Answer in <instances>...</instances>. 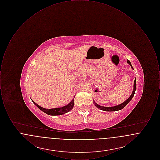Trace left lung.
Segmentation results:
<instances>
[{
    "mask_svg": "<svg viewBox=\"0 0 160 160\" xmlns=\"http://www.w3.org/2000/svg\"><path fill=\"white\" fill-rule=\"evenodd\" d=\"M127 63L130 65V66L131 67V68L133 69L132 65H131V63L130 62V61L129 60H127ZM136 79L135 78L134 80V88H133V91L132 92L131 95H130L129 98L128 99H127L126 101H125L123 103L119 104V105H118V106H116L110 107H104L98 105V104H97L95 101H93L94 102V104L95 106L97 107L98 108H99L100 110H104V111H107V112H114V111H118V110H120L122 109L123 107L126 106V105L129 102V101L132 99V98H133L134 95V93H135V92H136Z\"/></svg>",
    "mask_w": 160,
    "mask_h": 160,
    "instance_id": "left-lung-1",
    "label": "left lung"
}]
</instances>
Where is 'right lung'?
<instances>
[{"instance_id":"obj_1","label":"right lung","mask_w":160,"mask_h":160,"mask_svg":"<svg viewBox=\"0 0 160 160\" xmlns=\"http://www.w3.org/2000/svg\"><path fill=\"white\" fill-rule=\"evenodd\" d=\"M33 104L39 108L41 110H42L43 112H44L46 114L48 115H52V116H57V115H62V114H65L66 113H68L72 108H73L74 105V98L72 99V101L67 104V106L62 107H59V108H45L39 106L37 103H35L33 100H32Z\"/></svg>"}]
</instances>
